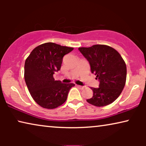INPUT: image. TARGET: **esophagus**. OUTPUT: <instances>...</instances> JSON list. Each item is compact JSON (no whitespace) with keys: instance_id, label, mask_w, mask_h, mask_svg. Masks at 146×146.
Here are the masks:
<instances>
[{"instance_id":"1","label":"esophagus","mask_w":146,"mask_h":146,"mask_svg":"<svg viewBox=\"0 0 146 146\" xmlns=\"http://www.w3.org/2000/svg\"><path fill=\"white\" fill-rule=\"evenodd\" d=\"M77 87H78V88H80V89H81V90H83V89L84 88H85L84 86H79V85H78V86H77Z\"/></svg>"}]
</instances>
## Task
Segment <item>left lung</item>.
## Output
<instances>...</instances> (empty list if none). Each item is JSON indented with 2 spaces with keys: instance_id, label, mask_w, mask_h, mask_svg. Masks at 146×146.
I'll return each mask as SVG.
<instances>
[{
  "instance_id": "1",
  "label": "left lung",
  "mask_w": 146,
  "mask_h": 146,
  "mask_svg": "<svg viewBox=\"0 0 146 146\" xmlns=\"http://www.w3.org/2000/svg\"><path fill=\"white\" fill-rule=\"evenodd\" d=\"M88 60L92 73L99 80V88H91L93 96L87 102L97 107L113 102L122 92L126 81V65L119 53L109 46L96 44L78 48Z\"/></svg>"
}]
</instances>
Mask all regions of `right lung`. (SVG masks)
I'll return each mask as SVG.
<instances>
[{"label":"right lung","instance_id":"obj_1","mask_svg":"<svg viewBox=\"0 0 146 146\" xmlns=\"http://www.w3.org/2000/svg\"><path fill=\"white\" fill-rule=\"evenodd\" d=\"M73 48L46 42L36 47L26 59L25 80L32 98L40 106L54 109L65 102L73 83L55 80L53 74L60 70L64 56Z\"/></svg>","mask_w":146,"mask_h":146}]
</instances>
